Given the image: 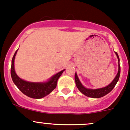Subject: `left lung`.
<instances>
[{
    "instance_id": "1",
    "label": "left lung",
    "mask_w": 130,
    "mask_h": 130,
    "mask_svg": "<svg viewBox=\"0 0 130 130\" xmlns=\"http://www.w3.org/2000/svg\"><path fill=\"white\" fill-rule=\"evenodd\" d=\"M116 55L118 57V62H119V64H118V72L117 73L116 76L113 79L112 82L107 85V87H104V88H98V89H89V88H87L85 87H83V85L81 83L80 81H79V78H78V76H77L76 73H75V76H74V79H75V83L76 85L77 88H78L79 91L82 92L83 94L87 96L88 97H91V98H100L103 96L106 95L107 93H109L114 88L115 85H116L117 82H118L119 78V76H120V71H121V68L120 65H119V58L118 56L117 52H115Z\"/></svg>"
}]
</instances>
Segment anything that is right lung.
<instances>
[{
	"instance_id": "obj_1",
	"label": "right lung",
	"mask_w": 130,
	"mask_h": 130,
	"mask_svg": "<svg viewBox=\"0 0 130 130\" xmlns=\"http://www.w3.org/2000/svg\"><path fill=\"white\" fill-rule=\"evenodd\" d=\"M17 52L18 50L16 51L12 57L11 68V74L14 83L21 91L22 93L31 98L41 99L49 94L56 88L57 80L65 69L54 75L47 82L35 83V82H26L21 79L15 72L14 59Z\"/></svg>"
}]
</instances>
